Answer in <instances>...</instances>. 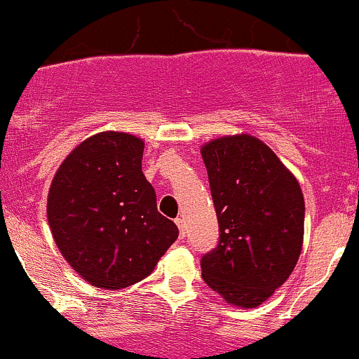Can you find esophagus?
<instances>
[{"instance_id": "34e87169", "label": "esophagus", "mask_w": 359, "mask_h": 359, "mask_svg": "<svg viewBox=\"0 0 359 359\" xmlns=\"http://www.w3.org/2000/svg\"><path fill=\"white\" fill-rule=\"evenodd\" d=\"M175 224L177 227L180 230V237H186V222H184V218H175Z\"/></svg>"}]
</instances>
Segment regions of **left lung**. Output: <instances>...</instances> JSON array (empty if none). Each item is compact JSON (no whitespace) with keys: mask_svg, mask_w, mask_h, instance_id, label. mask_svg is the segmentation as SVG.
I'll use <instances>...</instances> for the list:
<instances>
[{"mask_svg":"<svg viewBox=\"0 0 359 359\" xmlns=\"http://www.w3.org/2000/svg\"><path fill=\"white\" fill-rule=\"evenodd\" d=\"M220 239L201 258L203 280L233 306L256 308L292 273L304 236V198L277 154L248 134L201 148Z\"/></svg>","mask_w":359,"mask_h":359,"instance_id":"8db88e82","label":"left lung"}]
</instances>
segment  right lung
I'll use <instances>...</instances> for the list:
<instances>
[{
  "label": "right lung",
  "mask_w": 359,
  "mask_h": 359,
  "mask_svg": "<svg viewBox=\"0 0 359 359\" xmlns=\"http://www.w3.org/2000/svg\"><path fill=\"white\" fill-rule=\"evenodd\" d=\"M144 142L126 132L86 139L60 165L48 194L56 246L90 285L123 289L146 278L179 229L156 208L142 173Z\"/></svg>",
  "instance_id": "add662e5"
}]
</instances>
